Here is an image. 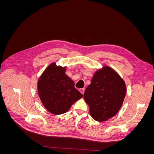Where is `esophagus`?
<instances>
[{
  "label": "esophagus",
  "mask_w": 154,
  "mask_h": 154,
  "mask_svg": "<svg viewBox=\"0 0 154 154\" xmlns=\"http://www.w3.org/2000/svg\"><path fill=\"white\" fill-rule=\"evenodd\" d=\"M80 92L82 93V94H84V92H85V88H80Z\"/></svg>",
  "instance_id": "1"
}]
</instances>
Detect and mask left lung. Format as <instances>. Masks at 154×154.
Masks as SVG:
<instances>
[{"label": "left lung", "instance_id": "obj_1", "mask_svg": "<svg viewBox=\"0 0 154 154\" xmlns=\"http://www.w3.org/2000/svg\"><path fill=\"white\" fill-rule=\"evenodd\" d=\"M126 94V85L118 74L109 67L98 70L83 97L90 107V114L97 122L112 118L121 109Z\"/></svg>", "mask_w": 154, "mask_h": 154}]
</instances>
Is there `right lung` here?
<instances>
[{
  "mask_svg": "<svg viewBox=\"0 0 154 154\" xmlns=\"http://www.w3.org/2000/svg\"><path fill=\"white\" fill-rule=\"evenodd\" d=\"M66 67L51 63L42 74L38 82V92L43 105L51 113L62 114L83 97L74 87V83L66 74Z\"/></svg>",
  "mask_w": 154,
  "mask_h": 154,
  "instance_id": "right-lung-1",
  "label": "right lung"
}]
</instances>
